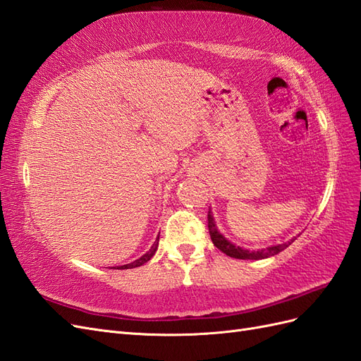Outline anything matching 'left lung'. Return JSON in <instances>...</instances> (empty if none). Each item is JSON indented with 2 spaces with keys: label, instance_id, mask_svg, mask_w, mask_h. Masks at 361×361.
Segmentation results:
<instances>
[{
  "label": "left lung",
  "instance_id": "left-lung-1",
  "mask_svg": "<svg viewBox=\"0 0 361 361\" xmlns=\"http://www.w3.org/2000/svg\"><path fill=\"white\" fill-rule=\"evenodd\" d=\"M207 226H209V233L212 238V243H214L215 247L219 248L221 252L226 253L230 257H235V259H252V261L265 259V257H270V256L281 253L282 250H285L286 247L291 245V243H294V239H291V241H288V243L267 247V248H262V250H247V248H243L239 245H235L233 243H230L227 238H224L219 233V230L215 224L214 214H212L210 209L207 214Z\"/></svg>",
  "mask_w": 361,
  "mask_h": 361
}]
</instances>
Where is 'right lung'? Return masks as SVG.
<instances>
[{
  "label": "right lung",
  "instance_id": "obj_1",
  "mask_svg": "<svg viewBox=\"0 0 361 361\" xmlns=\"http://www.w3.org/2000/svg\"><path fill=\"white\" fill-rule=\"evenodd\" d=\"M159 239H160V233H159V236H157V239H155V243L152 244V247L149 248V252H146L142 257H138V259H135L134 262H131V264H126V265H122V267H118V270H126V269H135V267H140V265H143V264H146L147 261L151 259V257L155 255V252H157V248H159Z\"/></svg>",
  "mask_w": 361,
  "mask_h": 361
}]
</instances>
